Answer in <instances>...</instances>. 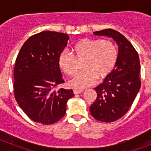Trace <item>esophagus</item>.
I'll list each match as a JSON object with an SVG mask.
<instances>
[{"instance_id": "obj_1", "label": "esophagus", "mask_w": 151, "mask_h": 151, "mask_svg": "<svg viewBox=\"0 0 151 151\" xmlns=\"http://www.w3.org/2000/svg\"><path fill=\"white\" fill-rule=\"evenodd\" d=\"M82 92H83V90H77V89H74V90H73L74 94H80V93H82Z\"/></svg>"}]
</instances>
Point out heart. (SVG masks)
<instances>
[{"label": "heart", "instance_id": "b5f03b06", "mask_svg": "<svg viewBox=\"0 0 151 151\" xmlns=\"http://www.w3.org/2000/svg\"><path fill=\"white\" fill-rule=\"evenodd\" d=\"M73 54L63 50L58 57V66L65 74L74 76L82 63L84 71L69 82L75 89H83L95 83L97 78L104 79L110 76L116 66L118 52L110 41L97 38H83L75 44Z\"/></svg>", "mask_w": 151, "mask_h": 151}]
</instances>
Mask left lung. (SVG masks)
I'll use <instances>...</instances> for the list:
<instances>
[{"label":"left lung","mask_w":151,"mask_h":151,"mask_svg":"<svg viewBox=\"0 0 151 151\" xmlns=\"http://www.w3.org/2000/svg\"><path fill=\"white\" fill-rule=\"evenodd\" d=\"M94 35L113 38L119 47L115 69L94 88L97 99L90 106L95 119L112 122L129 111L141 88L140 60L138 52L124 35L111 29L94 32Z\"/></svg>","instance_id":"1"}]
</instances>
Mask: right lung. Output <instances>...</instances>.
<instances>
[{
	"label": "right lung",
	"instance_id": "obj_1",
	"mask_svg": "<svg viewBox=\"0 0 151 151\" xmlns=\"http://www.w3.org/2000/svg\"><path fill=\"white\" fill-rule=\"evenodd\" d=\"M65 33L45 31L28 38L17 57L14 95L19 106L35 122L50 125L66 113L72 89L56 88L63 83L58 57L67 45Z\"/></svg>",
	"mask_w": 151,
	"mask_h": 151
}]
</instances>
